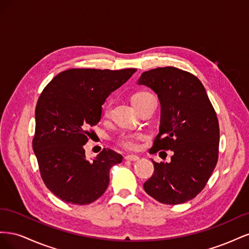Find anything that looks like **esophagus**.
I'll list each match as a JSON object with an SVG mask.
<instances>
[{"instance_id":"1","label":"esophagus","mask_w":249,"mask_h":249,"mask_svg":"<svg viewBox=\"0 0 249 249\" xmlns=\"http://www.w3.org/2000/svg\"><path fill=\"white\" fill-rule=\"evenodd\" d=\"M125 160L131 161V162H136L139 160V157L134 156V155H127V156H125Z\"/></svg>"}]
</instances>
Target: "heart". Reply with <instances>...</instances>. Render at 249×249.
<instances>
[{"label": "heart", "instance_id": "heart-1", "mask_svg": "<svg viewBox=\"0 0 249 249\" xmlns=\"http://www.w3.org/2000/svg\"><path fill=\"white\" fill-rule=\"evenodd\" d=\"M149 94L148 92H138V93H135L132 96V102L133 103H136L137 101H139L140 99H142L143 96H145ZM110 109V106L108 104L105 105L104 107V111L105 113H108ZM139 139V136L136 134H127V133H123L120 135L119 138H118V142L122 144L124 147L127 148V149H135L137 147V140Z\"/></svg>", "mask_w": 249, "mask_h": 249}]
</instances>
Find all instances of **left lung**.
<instances>
[{
    "mask_svg": "<svg viewBox=\"0 0 249 249\" xmlns=\"http://www.w3.org/2000/svg\"><path fill=\"white\" fill-rule=\"evenodd\" d=\"M138 85L159 97V134L150 154L172 150L171 161L157 163L143 185L145 192L166 205L194 198L205 188L218 160L219 124L201 82L176 67H158L143 72Z\"/></svg>",
    "mask_w": 249,
    "mask_h": 249,
    "instance_id": "8db88e82",
    "label": "left lung"
}]
</instances>
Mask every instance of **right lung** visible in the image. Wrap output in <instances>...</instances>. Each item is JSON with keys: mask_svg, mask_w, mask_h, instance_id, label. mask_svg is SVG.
<instances>
[{"mask_svg": "<svg viewBox=\"0 0 249 249\" xmlns=\"http://www.w3.org/2000/svg\"><path fill=\"white\" fill-rule=\"evenodd\" d=\"M135 71L72 69L57 74L43 89L35 109L33 150L44 184L58 198L88 205L106 191L110 168L122 163L123 156L104 148L88 161V129L101 120L110 93Z\"/></svg>", "mask_w": 249, "mask_h": 249, "instance_id": "obj_1", "label": "right lung"}]
</instances>
